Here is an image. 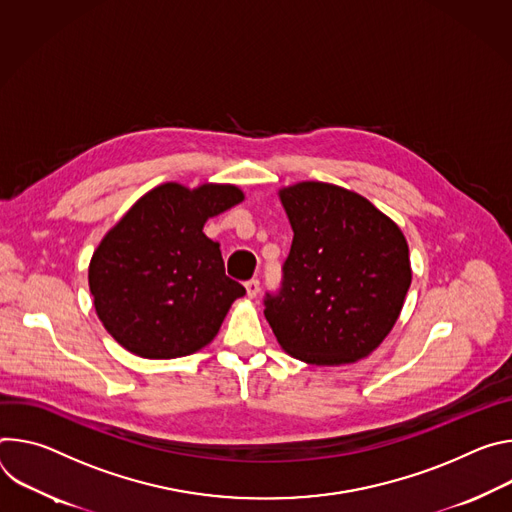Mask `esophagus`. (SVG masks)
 <instances>
[{
  "label": "esophagus",
  "instance_id": "34e87169",
  "mask_svg": "<svg viewBox=\"0 0 512 512\" xmlns=\"http://www.w3.org/2000/svg\"><path fill=\"white\" fill-rule=\"evenodd\" d=\"M246 293H248L250 299H254V297L260 293V280H258V278H250V280L246 282Z\"/></svg>",
  "mask_w": 512,
  "mask_h": 512
}]
</instances>
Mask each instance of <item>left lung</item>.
Returning <instances> with one entry per match:
<instances>
[{
  "mask_svg": "<svg viewBox=\"0 0 512 512\" xmlns=\"http://www.w3.org/2000/svg\"><path fill=\"white\" fill-rule=\"evenodd\" d=\"M293 244L264 317L280 348L317 366L372 354L401 315L411 287L409 246L362 195L305 181L282 189Z\"/></svg>",
  "mask_w": 512,
  "mask_h": 512,
  "instance_id": "obj_1",
  "label": "left lung"
}]
</instances>
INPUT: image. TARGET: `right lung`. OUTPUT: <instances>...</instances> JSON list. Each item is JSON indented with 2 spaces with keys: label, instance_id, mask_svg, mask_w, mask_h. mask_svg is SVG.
Wrapping results in <instances>:
<instances>
[{
  "label": "right lung",
  "instance_id": "1",
  "mask_svg": "<svg viewBox=\"0 0 512 512\" xmlns=\"http://www.w3.org/2000/svg\"><path fill=\"white\" fill-rule=\"evenodd\" d=\"M234 185L164 183L138 199L105 234L89 264L97 317L128 352L168 360L205 348L232 303L246 295L225 276L209 217L238 205Z\"/></svg>",
  "mask_w": 512,
  "mask_h": 512
}]
</instances>
